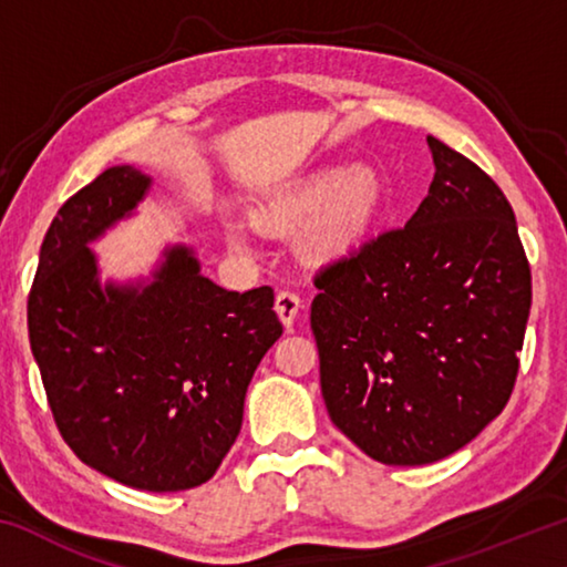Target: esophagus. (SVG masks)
Instances as JSON below:
<instances>
[{
  "label": "esophagus",
  "mask_w": 567,
  "mask_h": 567,
  "mask_svg": "<svg viewBox=\"0 0 567 567\" xmlns=\"http://www.w3.org/2000/svg\"><path fill=\"white\" fill-rule=\"evenodd\" d=\"M275 312H277V318L282 320L285 328L290 330L292 324H295L297 312H300V297H297L290 290L277 292V297H275Z\"/></svg>",
  "instance_id": "obj_1"
}]
</instances>
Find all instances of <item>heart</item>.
<instances>
[{
    "mask_svg": "<svg viewBox=\"0 0 567 567\" xmlns=\"http://www.w3.org/2000/svg\"><path fill=\"white\" fill-rule=\"evenodd\" d=\"M382 203L385 182L372 165H322L275 189L257 205L255 217L270 229H295L307 221L297 243L302 257L318 265H332L350 257L364 243L378 223ZM225 239L235 252L252 249L247 227L239 223L227 225Z\"/></svg>",
    "mask_w": 567,
    "mask_h": 567,
    "instance_id": "b5f03b06",
    "label": "heart"
}]
</instances>
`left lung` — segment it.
<instances>
[{
  "label": "left lung",
  "mask_w": 567,
  "mask_h": 567,
  "mask_svg": "<svg viewBox=\"0 0 567 567\" xmlns=\"http://www.w3.org/2000/svg\"><path fill=\"white\" fill-rule=\"evenodd\" d=\"M427 147L435 177L408 225L315 277L324 405L385 465L437 463L501 415L533 300L501 187L440 140Z\"/></svg>",
  "instance_id": "left-lung-1"
}]
</instances>
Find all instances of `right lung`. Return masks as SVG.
<instances>
[{"instance_id":"right-lung-1","label":"right lung","mask_w":567,"mask_h":567,"mask_svg":"<svg viewBox=\"0 0 567 567\" xmlns=\"http://www.w3.org/2000/svg\"><path fill=\"white\" fill-rule=\"evenodd\" d=\"M152 177L104 169L47 229L27 302L30 344L64 443L150 493L207 483L243 427L247 385L280 340L272 287L229 292L169 245L150 277L100 280L90 245L147 197Z\"/></svg>"}]
</instances>
